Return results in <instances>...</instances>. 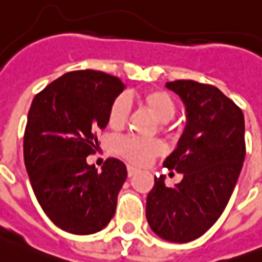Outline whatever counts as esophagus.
I'll use <instances>...</instances> for the list:
<instances>
[{"label": "esophagus", "mask_w": 262, "mask_h": 262, "mask_svg": "<svg viewBox=\"0 0 262 262\" xmlns=\"http://www.w3.org/2000/svg\"><path fill=\"white\" fill-rule=\"evenodd\" d=\"M136 172H138V168L133 167V166H127V174H128V177H133Z\"/></svg>", "instance_id": "34e87169"}]
</instances>
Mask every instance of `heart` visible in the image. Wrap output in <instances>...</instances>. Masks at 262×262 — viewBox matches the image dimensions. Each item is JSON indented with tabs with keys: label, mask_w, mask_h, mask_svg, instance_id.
<instances>
[{
	"label": "heart",
	"mask_w": 262,
	"mask_h": 262,
	"mask_svg": "<svg viewBox=\"0 0 262 262\" xmlns=\"http://www.w3.org/2000/svg\"><path fill=\"white\" fill-rule=\"evenodd\" d=\"M140 105H143L151 115L161 122V129L166 134H171V127L168 126V120L174 118L177 112V103L174 97L167 91L152 88L147 90L136 96ZM129 101L126 96H118L111 103L108 111V126L112 129H122L128 120ZM165 150L163 144L159 140L139 139L135 136H127L122 139L115 140L114 152L123 159L131 162L134 165L144 166L150 163L155 157L161 155Z\"/></svg>",
	"instance_id": "1"
}]
</instances>
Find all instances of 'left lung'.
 Masks as SVG:
<instances>
[{
	"label": "left lung",
	"mask_w": 262,
	"mask_h": 262,
	"mask_svg": "<svg viewBox=\"0 0 262 262\" xmlns=\"http://www.w3.org/2000/svg\"><path fill=\"white\" fill-rule=\"evenodd\" d=\"M166 87L183 101L186 127L163 166L183 178L167 187L165 175L155 177L146 217L161 238L185 244L205 234L232 196L245 159V119L214 85L175 80Z\"/></svg>",
	"instance_id": "8db88e82"
}]
</instances>
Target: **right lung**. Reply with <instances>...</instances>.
<instances>
[{
	"label": "right lung",
	"mask_w": 262,
	"mask_h": 262,
	"mask_svg": "<svg viewBox=\"0 0 262 262\" xmlns=\"http://www.w3.org/2000/svg\"><path fill=\"white\" fill-rule=\"evenodd\" d=\"M124 88L108 73L73 71L36 95L28 112L24 161L30 185L51 221L72 234L100 232L115 214L126 165L108 158L99 171L87 157Z\"/></svg>",
	"instance_id": "1"
}]
</instances>
